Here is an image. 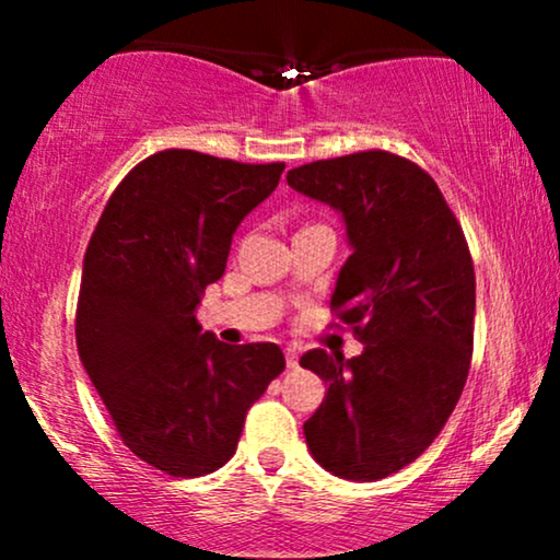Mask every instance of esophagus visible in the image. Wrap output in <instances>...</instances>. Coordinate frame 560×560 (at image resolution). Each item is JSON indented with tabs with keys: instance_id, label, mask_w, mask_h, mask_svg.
<instances>
[{
	"instance_id": "1",
	"label": "esophagus",
	"mask_w": 560,
	"mask_h": 560,
	"mask_svg": "<svg viewBox=\"0 0 560 560\" xmlns=\"http://www.w3.org/2000/svg\"><path fill=\"white\" fill-rule=\"evenodd\" d=\"M287 365L289 369H298V361H300V352H298V347H287Z\"/></svg>"
}]
</instances>
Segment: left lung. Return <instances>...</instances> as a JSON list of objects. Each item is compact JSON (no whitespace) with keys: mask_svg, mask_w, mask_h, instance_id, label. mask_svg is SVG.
<instances>
[{"mask_svg":"<svg viewBox=\"0 0 560 560\" xmlns=\"http://www.w3.org/2000/svg\"><path fill=\"white\" fill-rule=\"evenodd\" d=\"M287 184L342 215L352 253L331 307L363 342L350 361L300 358L326 382L302 427L307 450L339 479H384L432 445L464 392L477 307L468 244L434 178L392 152L316 160Z\"/></svg>","mask_w":560,"mask_h":560,"instance_id":"left-lung-1","label":"left lung"}]
</instances>
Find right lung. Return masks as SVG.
Here are the masks:
<instances>
[{
	"mask_svg": "<svg viewBox=\"0 0 560 560\" xmlns=\"http://www.w3.org/2000/svg\"><path fill=\"white\" fill-rule=\"evenodd\" d=\"M284 163L247 165L165 150L139 163L83 255L75 345L124 445L171 477L234 455L249 405L284 371L279 345L231 347L197 324L240 223Z\"/></svg>",
	"mask_w": 560,
	"mask_h": 560,
	"instance_id": "add662e5",
	"label": "right lung"
}]
</instances>
